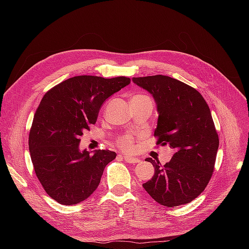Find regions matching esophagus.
I'll return each mask as SVG.
<instances>
[{
    "label": "esophagus",
    "instance_id": "34e87169",
    "mask_svg": "<svg viewBox=\"0 0 249 249\" xmlns=\"http://www.w3.org/2000/svg\"><path fill=\"white\" fill-rule=\"evenodd\" d=\"M119 157H122L123 159L127 162V163H132V164H135V163H138L139 162V159L138 158H135V157H129L126 155H119Z\"/></svg>",
    "mask_w": 249,
    "mask_h": 249
}]
</instances>
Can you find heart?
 I'll list each match as a JSON object with an SVG mask.
<instances>
[{
  "instance_id": "1",
  "label": "heart",
  "mask_w": 249,
  "mask_h": 249,
  "mask_svg": "<svg viewBox=\"0 0 249 249\" xmlns=\"http://www.w3.org/2000/svg\"><path fill=\"white\" fill-rule=\"evenodd\" d=\"M134 97H147L146 95H136ZM116 145L120 148L124 150V152H133L134 150V139L130 136V135H124V136H122L120 138L117 139L116 141Z\"/></svg>"
}]
</instances>
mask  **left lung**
I'll return each mask as SVG.
<instances>
[{
    "mask_svg": "<svg viewBox=\"0 0 249 249\" xmlns=\"http://www.w3.org/2000/svg\"><path fill=\"white\" fill-rule=\"evenodd\" d=\"M154 96L158 145L169 144L176 153L165 165L146 158L154 177L143 188L158 203L172 208L186 205L206 189L212 178L219 138L207 102L196 89L162 74L133 78Z\"/></svg>",
    "mask_w": 249,
    "mask_h": 249,
    "instance_id": "left-lung-1",
    "label": "left lung"
}]
</instances>
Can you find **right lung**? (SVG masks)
Segmentation results:
<instances>
[{
  "mask_svg": "<svg viewBox=\"0 0 249 249\" xmlns=\"http://www.w3.org/2000/svg\"><path fill=\"white\" fill-rule=\"evenodd\" d=\"M131 79L77 76L43 95L29 134V150L49 196L61 205L85 200L99 186L105 167L115 159L108 149L90 155L79 149L83 132L96 122L103 103L129 85Z\"/></svg>",
  "mask_w": 249,
  "mask_h": 249,
  "instance_id": "obj_1",
  "label": "right lung"
}]
</instances>
